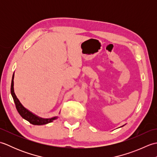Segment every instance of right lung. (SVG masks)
<instances>
[{
  "instance_id": "add662e5",
  "label": "right lung",
  "mask_w": 157,
  "mask_h": 157,
  "mask_svg": "<svg viewBox=\"0 0 157 157\" xmlns=\"http://www.w3.org/2000/svg\"><path fill=\"white\" fill-rule=\"evenodd\" d=\"M13 78H14V76L13 75L11 86V93L13 96V101H14L16 109L17 110L19 115H21L23 119L27 120V121H28L29 123H32L33 125H38L47 124V123H51L53 121V120L56 119V117H53L51 119H42V118L38 117L37 116L32 114V113L31 112H29L28 110L23 107V105L21 104V102H19L18 98H17L16 95L15 94L14 90H13Z\"/></svg>"
}]
</instances>
